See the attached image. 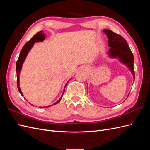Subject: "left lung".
I'll use <instances>...</instances> for the list:
<instances>
[{"label":"left lung","mask_w":150,"mask_h":150,"mask_svg":"<svg viewBox=\"0 0 150 150\" xmlns=\"http://www.w3.org/2000/svg\"><path fill=\"white\" fill-rule=\"evenodd\" d=\"M103 32L108 38V46L110 47L108 52L109 56L112 58H117L121 62L128 67L132 73L134 80V57L126 40L121 35L110 30L104 29Z\"/></svg>","instance_id":"1"}]
</instances>
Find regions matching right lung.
Returning a JSON list of instances; mask_svg holds the SVG:
<instances>
[{
	"label": "right lung",
	"instance_id": "obj_1",
	"mask_svg": "<svg viewBox=\"0 0 150 150\" xmlns=\"http://www.w3.org/2000/svg\"><path fill=\"white\" fill-rule=\"evenodd\" d=\"M45 39V34H44L43 31H40L39 33H38L36 34H35L33 38H31V39L28 41V42H26L24 46V47H22V50L21 51L20 54H19V57L18 58L17 61L16 62V71H17V88L18 90H19V93H21V94L22 95V96H24L23 94H22L21 90L20 89V86H19V74H20V72L22 69V64H23V63L25 59V58L28 56V54L29 53V52L30 51V50L31 49V48L33 47L34 46V44L35 42H42L43 40ZM70 81V79L68 81V82L66 83V84L65 85V87L66 88V85L67 84V83H69V81ZM65 91V89L63 91V93L61 97L60 98V99H59V100L56 102L55 103H54L51 106L54 105V104H56L57 103H59L60 102V101L61 100V99L62 98L63 96V94H64ZM49 107V106H47ZM45 107H40V108H43Z\"/></svg>",
	"mask_w": 150,
	"mask_h": 150
}]
</instances>
